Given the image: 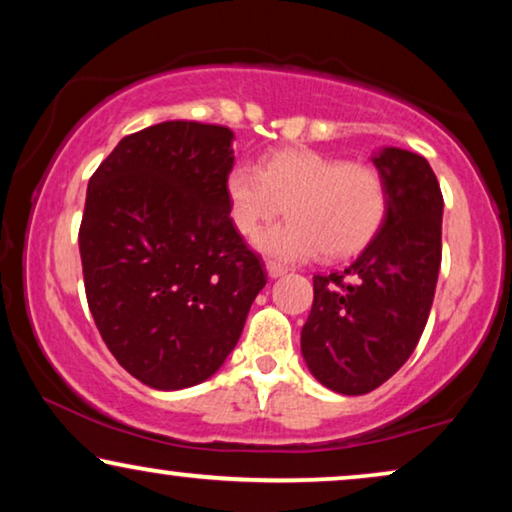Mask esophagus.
Here are the masks:
<instances>
[{"label": "esophagus", "instance_id": "esophagus-1", "mask_svg": "<svg viewBox=\"0 0 512 512\" xmlns=\"http://www.w3.org/2000/svg\"><path fill=\"white\" fill-rule=\"evenodd\" d=\"M265 270H268V275L275 279V277H282L286 270V265H282V263H277V261H265Z\"/></svg>", "mask_w": 512, "mask_h": 512}]
</instances>
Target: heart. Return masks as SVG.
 <instances>
[{
  "instance_id": "1",
  "label": "heart",
  "mask_w": 512,
  "mask_h": 512,
  "mask_svg": "<svg viewBox=\"0 0 512 512\" xmlns=\"http://www.w3.org/2000/svg\"><path fill=\"white\" fill-rule=\"evenodd\" d=\"M230 219L242 235H256L279 214L289 221L258 237L263 254L286 263L324 251L347 258L366 249L389 212V188L373 165L349 163L307 149H286L261 167L237 165L228 177Z\"/></svg>"
}]
</instances>
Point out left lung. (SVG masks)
<instances>
[{"label": "left lung", "mask_w": 512, "mask_h": 512, "mask_svg": "<svg viewBox=\"0 0 512 512\" xmlns=\"http://www.w3.org/2000/svg\"><path fill=\"white\" fill-rule=\"evenodd\" d=\"M373 163L387 179V219L352 265L314 275L300 333L310 373L345 396L377 389L415 352L443 256V193L426 158L387 146Z\"/></svg>", "instance_id": "1"}]
</instances>
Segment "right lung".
Listing matches in <instances>:
<instances>
[{
    "mask_svg": "<svg viewBox=\"0 0 512 512\" xmlns=\"http://www.w3.org/2000/svg\"><path fill=\"white\" fill-rule=\"evenodd\" d=\"M233 132L165 121L123 137L88 181L83 284L104 345L146 387L212 377L268 282L230 219Z\"/></svg>",
    "mask_w": 512,
    "mask_h": 512,
    "instance_id": "1",
    "label": "right lung"
}]
</instances>
